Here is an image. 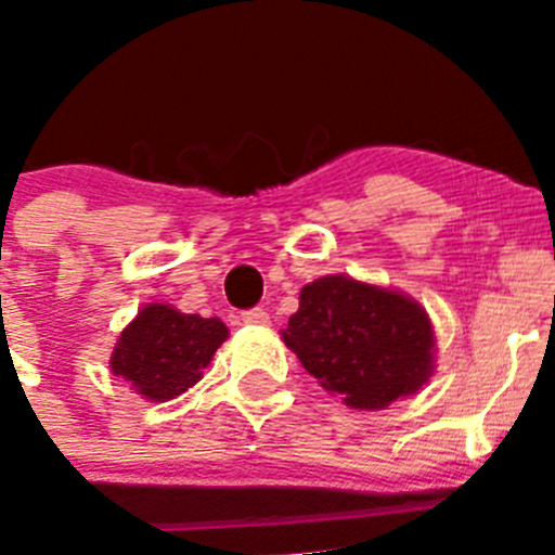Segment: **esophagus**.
<instances>
[{
	"mask_svg": "<svg viewBox=\"0 0 555 555\" xmlns=\"http://www.w3.org/2000/svg\"><path fill=\"white\" fill-rule=\"evenodd\" d=\"M241 320H244L246 325H268V322H271V317H268L266 309H260V306H257V309L241 311Z\"/></svg>",
	"mask_w": 555,
	"mask_h": 555,
	"instance_id": "34e87169",
	"label": "esophagus"
}]
</instances>
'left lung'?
Instances as JSON below:
<instances>
[{
    "label": "left lung",
    "mask_w": 555,
    "mask_h": 555,
    "mask_svg": "<svg viewBox=\"0 0 555 555\" xmlns=\"http://www.w3.org/2000/svg\"><path fill=\"white\" fill-rule=\"evenodd\" d=\"M282 338L304 369L352 409L390 406L434 374L426 309L409 295L344 273L300 289Z\"/></svg>",
    "instance_id": "left-lung-1"
}]
</instances>
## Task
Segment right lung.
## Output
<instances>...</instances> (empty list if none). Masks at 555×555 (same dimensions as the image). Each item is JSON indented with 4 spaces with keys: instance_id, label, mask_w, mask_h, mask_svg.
<instances>
[{
    "instance_id": "right-lung-1",
    "label": "right lung",
    "mask_w": 555,
    "mask_h": 555,
    "mask_svg": "<svg viewBox=\"0 0 555 555\" xmlns=\"http://www.w3.org/2000/svg\"><path fill=\"white\" fill-rule=\"evenodd\" d=\"M228 325L217 317L181 314L168 304H149L121 331L111 371L149 401H170L197 385Z\"/></svg>"
}]
</instances>
